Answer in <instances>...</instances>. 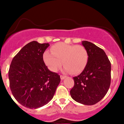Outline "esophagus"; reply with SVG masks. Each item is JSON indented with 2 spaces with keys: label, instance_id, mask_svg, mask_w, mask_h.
<instances>
[{
  "label": "esophagus",
  "instance_id": "34e87169",
  "mask_svg": "<svg viewBox=\"0 0 124 124\" xmlns=\"http://www.w3.org/2000/svg\"><path fill=\"white\" fill-rule=\"evenodd\" d=\"M60 77H61V79L62 80L64 79L65 78H66V77H66V76H62V75H61V76H60Z\"/></svg>",
  "mask_w": 124,
  "mask_h": 124
}]
</instances>
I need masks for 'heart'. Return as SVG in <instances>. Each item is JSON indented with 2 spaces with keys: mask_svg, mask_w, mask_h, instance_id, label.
I'll list each match as a JSON object with an SVG mask.
<instances>
[{
  "mask_svg": "<svg viewBox=\"0 0 124 124\" xmlns=\"http://www.w3.org/2000/svg\"><path fill=\"white\" fill-rule=\"evenodd\" d=\"M51 53L45 52L43 60L48 68L56 72L62 64L67 72L77 74L83 71L87 64L89 54L85 47L59 42L51 47Z\"/></svg>",
  "mask_w": 124,
  "mask_h": 124,
  "instance_id": "heart-1",
  "label": "heart"
}]
</instances>
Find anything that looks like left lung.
I'll list each match as a JSON object with an SVG mask.
<instances>
[{"label": "left lung", "mask_w": 124, "mask_h": 124, "mask_svg": "<svg viewBox=\"0 0 124 124\" xmlns=\"http://www.w3.org/2000/svg\"><path fill=\"white\" fill-rule=\"evenodd\" d=\"M82 44L88 52V62L82 73L73 77L70 95L77 102L91 106L102 100L109 89L111 63L104 51L94 44L83 41Z\"/></svg>", "instance_id": "left-lung-1"}]
</instances>
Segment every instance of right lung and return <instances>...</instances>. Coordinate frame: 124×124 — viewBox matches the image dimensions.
<instances>
[{"label":"right lung","instance_id":"obj_1","mask_svg":"<svg viewBox=\"0 0 124 124\" xmlns=\"http://www.w3.org/2000/svg\"><path fill=\"white\" fill-rule=\"evenodd\" d=\"M50 45L32 41L24 46L12 59L8 72L12 95L29 108L47 104L54 96L61 82L59 75L48 69L43 54Z\"/></svg>","mask_w":124,"mask_h":124}]
</instances>
